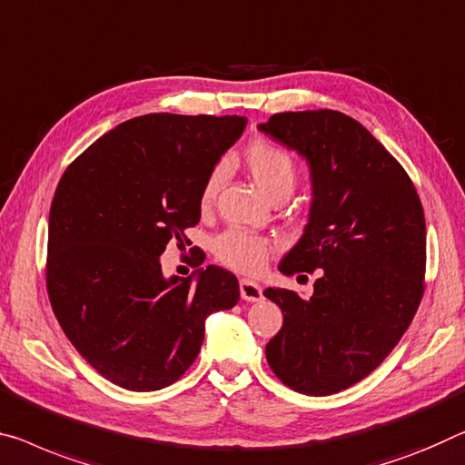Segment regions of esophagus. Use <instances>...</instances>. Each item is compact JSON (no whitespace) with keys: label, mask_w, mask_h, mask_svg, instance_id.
I'll return each instance as SVG.
<instances>
[{"label":"esophagus","mask_w":465,"mask_h":465,"mask_svg":"<svg viewBox=\"0 0 465 465\" xmlns=\"http://www.w3.org/2000/svg\"><path fill=\"white\" fill-rule=\"evenodd\" d=\"M239 289H241V297L245 299V302H260L263 297V289L260 284L253 281H247V278H241Z\"/></svg>","instance_id":"obj_1"}]
</instances>
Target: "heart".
<instances>
[{
    "label": "heart",
    "mask_w": 465,
    "mask_h": 465,
    "mask_svg": "<svg viewBox=\"0 0 465 465\" xmlns=\"http://www.w3.org/2000/svg\"><path fill=\"white\" fill-rule=\"evenodd\" d=\"M242 162H245V168L249 176L253 178V183L270 199L289 197L291 191L295 189L297 162L289 149H284L282 145L263 139L253 141L245 149V153H242ZM223 181V166L213 168L208 178H205L202 195H199V205L203 210H210L213 202H216ZM212 252L226 268L237 270V272L242 274H257L266 266L268 255L272 252V242L263 237H257V234L234 231L232 228V231H226L213 239Z\"/></svg>",
    "instance_id": "1"
}]
</instances>
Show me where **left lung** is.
<instances>
[{"instance_id":"left-lung-1","label":"left lung","mask_w":465,"mask_h":465,"mask_svg":"<svg viewBox=\"0 0 465 465\" xmlns=\"http://www.w3.org/2000/svg\"><path fill=\"white\" fill-rule=\"evenodd\" d=\"M260 128L312 170L310 223L278 270L320 276L310 299L263 291L282 310L266 360L289 389L332 395L372 374L416 316L426 274L422 202L401 163L347 114L282 112Z\"/></svg>"}]
</instances>
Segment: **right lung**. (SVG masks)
Segmentation results:
<instances>
[{"mask_svg": "<svg viewBox=\"0 0 465 465\" xmlns=\"http://www.w3.org/2000/svg\"><path fill=\"white\" fill-rule=\"evenodd\" d=\"M245 124L147 114L97 139L60 178L49 210V303L76 351L118 387L176 382L202 349L205 318L239 302L228 270L166 281L160 255L170 241L189 245L184 228L202 218L205 178Z\"/></svg>", "mask_w": 465, "mask_h": 465, "instance_id": "add662e5", "label": "right lung"}]
</instances>
